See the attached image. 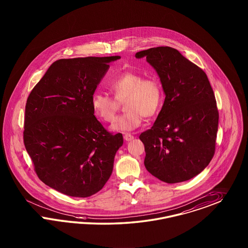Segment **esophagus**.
I'll return each mask as SVG.
<instances>
[{"label": "esophagus", "mask_w": 248, "mask_h": 248, "mask_svg": "<svg viewBox=\"0 0 248 248\" xmlns=\"http://www.w3.org/2000/svg\"><path fill=\"white\" fill-rule=\"evenodd\" d=\"M124 138L126 141H131V140H133V139H134V136H133V135H131V134L126 133V134H124Z\"/></svg>", "instance_id": "34e87169"}]
</instances>
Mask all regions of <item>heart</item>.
Instances as JSON below:
<instances>
[{
	"instance_id": "1",
	"label": "heart",
	"mask_w": 248,
	"mask_h": 248,
	"mask_svg": "<svg viewBox=\"0 0 248 248\" xmlns=\"http://www.w3.org/2000/svg\"><path fill=\"white\" fill-rule=\"evenodd\" d=\"M108 89L113 97L95 93L92 97V107L100 119L111 123L119 110L120 103L124 101L126 111L111 125V129L115 131L137 128L144 116H154L162 106L164 93L157 78H144L137 72L124 71L109 81Z\"/></svg>"
}]
</instances>
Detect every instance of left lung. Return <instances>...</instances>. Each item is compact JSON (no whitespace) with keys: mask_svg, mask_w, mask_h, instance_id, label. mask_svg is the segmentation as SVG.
I'll use <instances>...</instances> for the list:
<instances>
[{"mask_svg":"<svg viewBox=\"0 0 248 248\" xmlns=\"http://www.w3.org/2000/svg\"><path fill=\"white\" fill-rule=\"evenodd\" d=\"M154 67L166 94L153 126L140 135L145 167L167 183L190 180L215 153L219 111L204 71L170 46L137 52Z\"/></svg>","mask_w":248,"mask_h":248,"instance_id":"obj_1","label":"left lung"}]
</instances>
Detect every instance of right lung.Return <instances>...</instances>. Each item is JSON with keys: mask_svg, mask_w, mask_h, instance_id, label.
I'll return each mask as SVG.
<instances>
[{"mask_svg": "<svg viewBox=\"0 0 248 248\" xmlns=\"http://www.w3.org/2000/svg\"><path fill=\"white\" fill-rule=\"evenodd\" d=\"M119 56L54 62L26 101L24 144L39 180L68 196H92L112 172L123 135L94 116L92 97Z\"/></svg>", "mask_w": 248, "mask_h": 248, "instance_id": "1", "label": "right lung"}]
</instances>
